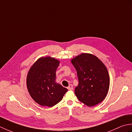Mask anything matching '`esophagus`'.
Listing matches in <instances>:
<instances>
[{"label":"esophagus","mask_w":132,"mask_h":132,"mask_svg":"<svg viewBox=\"0 0 132 132\" xmlns=\"http://www.w3.org/2000/svg\"><path fill=\"white\" fill-rule=\"evenodd\" d=\"M68 89H69V90H72V89H73V86H72V85H70L68 86Z\"/></svg>","instance_id":"esophagus-1"}]
</instances>
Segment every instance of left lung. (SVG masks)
I'll return each instance as SVG.
<instances>
[{"label":"left lung","instance_id":"obj_1","mask_svg":"<svg viewBox=\"0 0 132 132\" xmlns=\"http://www.w3.org/2000/svg\"><path fill=\"white\" fill-rule=\"evenodd\" d=\"M79 84L75 94L80 102L93 106L104 100L109 87L108 70L102 61L89 53H82L71 59Z\"/></svg>","mask_w":132,"mask_h":132}]
</instances>
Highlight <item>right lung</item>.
Returning <instances> with one entry per match:
<instances>
[{
	"instance_id": "right-lung-1",
	"label": "right lung",
	"mask_w": 132,
	"mask_h": 132,
	"mask_svg": "<svg viewBox=\"0 0 132 132\" xmlns=\"http://www.w3.org/2000/svg\"><path fill=\"white\" fill-rule=\"evenodd\" d=\"M60 62L49 56L42 57L28 72L27 87L32 99L41 106L52 107L61 101L68 91L55 82L56 70Z\"/></svg>"
}]
</instances>
